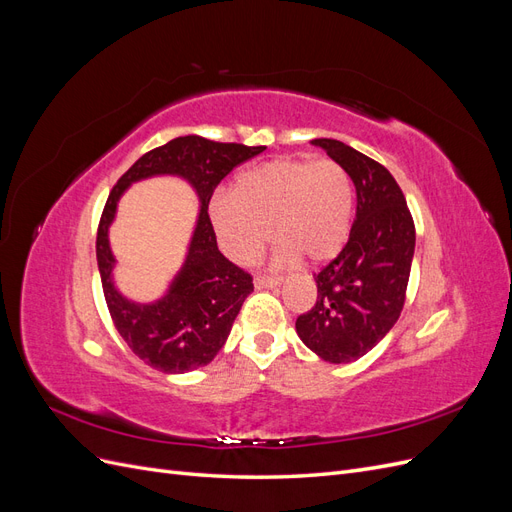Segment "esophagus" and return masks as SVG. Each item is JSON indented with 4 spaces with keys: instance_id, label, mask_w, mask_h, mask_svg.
Masks as SVG:
<instances>
[{
    "instance_id": "1",
    "label": "esophagus",
    "mask_w": 512,
    "mask_h": 512,
    "mask_svg": "<svg viewBox=\"0 0 512 512\" xmlns=\"http://www.w3.org/2000/svg\"><path fill=\"white\" fill-rule=\"evenodd\" d=\"M254 284H256V288H275V286H280V284H282V280H280V277H267V275H256V280H254Z\"/></svg>"
}]
</instances>
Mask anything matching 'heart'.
I'll list each match as a JSON object with an SVG mask.
<instances>
[{
	"mask_svg": "<svg viewBox=\"0 0 512 512\" xmlns=\"http://www.w3.org/2000/svg\"><path fill=\"white\" fill-rule=\"evenodd\" d=\"M354 183L335 160L277 158L245 170L235 192L209 200V220L224 254L250 262L271 239L277 265L305 256L327 262L342 252L350 237Z\"/></svg>",
	"mask_w": 512,
	"mask_h": 512,
	"instance_id": "obj_1",
	"label": "heart"
}]
</instances>
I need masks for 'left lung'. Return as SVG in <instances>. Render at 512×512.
<instances>
[{
  "instance_id": "left-lung-1",
  "label": "left lung",
  "mask_w": 512,
  "mask_h": 512,
  "mask_svg": "<svg viewBox=\"0 0 512 512\" xmlns=\"http://www.w3.org/2000/svg\"><path fill=\"white\" fill-rule=\"evenodd\" d=\"M342 164L356 188L348 243L316 277L318 299L297 318L301 342L322 361L361 359L393 329L406 301L414 256V220L393 175L333 138H314Z\"/></svg>"
}]
</instances>
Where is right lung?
<instances>
[{"label": "right lung", "mask_w": 512, "mask_h": 512, "mask_svg": "<svg viewBox=\"0 0 512 512\" xmlns=\"http://www.w3.org/2000/svg\"><path fill=\"white\" fill-rule=\"evenodd\" d=\"M262 151L265 147L215 143L194 134L179 136L138 158L108 194L96 239L104 299L119 335L153 369L183 374L211 363L222 350L247 294L254 290L252 275L232 265L218 250L207 209L213 190L230 170ZM156 174H177L188 180L199 194L201 211L189 256L169 292L153 304H134L114 288L107 228L120 194L132 182Z\"/></svg>", "instance_id": "obj_1"}]
</instances>
